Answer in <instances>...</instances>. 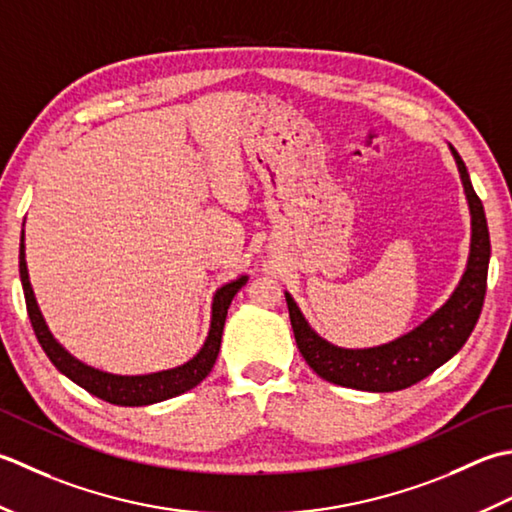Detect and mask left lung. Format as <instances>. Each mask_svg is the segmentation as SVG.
I'll use <instances>...</instances> for the list:
<instances>
[{
	"instance_id": "8db88e82",
	"label": "left lung",
	"mask_w": 512,
	"mask_h": 512,
	"mask_svg": "<svg viewBox=\"0 0 512 512\" xmlns=\"http://www.w3.org/2000/svg\"><path fill=\"white\" fill-rule=\"evenodd\" d=\"M451 152L462 176L468 207H471L473 236L471 256H468L464 276L442 309H437L429 320H424L411 333L389 344H382V347L340 349L322 340L302 318L294 298L285 294L298 349L322 380L373 393L400 391L424 380L437 367H442L446 360H451L475 329L486 296L490 236L484 205L475 194L471 179H468L462 156L457 154L455 148H451Z\"/></svg>"
}]
</instances>
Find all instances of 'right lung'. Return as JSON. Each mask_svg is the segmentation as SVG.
Masks as SVG:
<instances>
[{"mask_svg":"<svg viewBox=\"0 0 512 512\" xmlns=\"http://www.w3.org/2000/svg\"><path fill=\"white\" fill-rule=\"evenodd\" d=\"M19 278H22L30 325H33L35 336L41 344V349L46 351L50 362L55 364L66 378L79 384L81 389L97 395L99 400H106L117 406H145V404L163 402L194 389L196 384H201L207 375H210L218 351H221L223 327H225L227 309L232 305V298L238 294V289L247 283V276H241L216 291L214 305H212L210 336H207L203 349L198 351L190 362H185L176 369L150 373V375H112V373H103L99 369H92L88 364L75 360L55 338H52L44 318H41L33 287H30V280H28L26 256H24V232H22V243H19Z\"/></svg>","mask_w":512,"mask_h":512,"instance_id":"1","label":"right lung"}]
</instances>
